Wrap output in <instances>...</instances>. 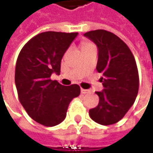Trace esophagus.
Instances as JSON below:
<instances>
[{"instance_id":"esophagus-1","label":"esophagus","mask_w":153,"mask_h":153,"mask_svg":"<svg viewBox=\"0 0 153 153\" xmlns=\"http://www.w3.org/2000/svg\"><path fill=\"white\" fill-rule=\"evenodd\" d=\"M81 93L82 94H89L90 93V91L89 90H88V89H83V88H81Z\"/></svg>"}]
</instances>
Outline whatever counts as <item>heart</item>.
I'll return each mask as SVG.
<instances>
[{"mask_svg": "<svg viewBox=\"0 0 153 153\" xmlns=\"http://www.w3.org/2000/svg\"><path fill=\"white\" fill-rule=\"evenodd\" d=\"M90 43H88V42H82V48H87V47H88V46H90Z\"/></svg>", "mask_w": 153, "mask_h": 153, "instance_id": "obj_1", "label": "heart"}]
</instances>
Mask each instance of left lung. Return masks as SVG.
Returning <instances> with one entry per match:
<instances>
[{
	"instance_id": "left-lung-1",
	"label": "left lung",
	"mask_w": 153,
	"mask_h": 153,
	"mask_svg": "<svg viewBox=\"0 0 153 153\" xmlns=\"http://www.w3.org/2000/svg\"><path fill=\"white\" fill-rule=\"evenodd\" d=\"M99 49L96 70L103 76L104 89L95 92L100 98L96 107L89 110L93 120L101 125L120 121L133 105L139 90V73L132 52L113 33L96 30L84 34Z\"/></svg>"
}]
</instances>
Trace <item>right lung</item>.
Wrapping results in <instances>:
<instances>
[{"mask_svg": "<svg viewBox=\"0 0 153 153\" xmlns=\"http://www.w3.org/2000/svg\"><path fill=\"white\" fill-rule=\"evenodd\" d=\"M77 32L40 33L23 47L15 68L19 100L33 120L47 127L65 120L72 99L80 94L77 84L64 86L51 75L60 74L63 55Z\"/></svg>", "mask_w": 153, "mask_h": 153, "instance_id": "add662e5", "label": "right lung"}]
</instances>
